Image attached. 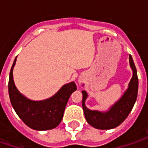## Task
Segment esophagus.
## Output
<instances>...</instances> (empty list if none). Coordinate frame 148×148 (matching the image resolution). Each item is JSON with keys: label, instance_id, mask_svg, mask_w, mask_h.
Returning a JSON list of instances; mask_svg holds the SVG:
<instances>
[{"label": "esophagus", "instance_id": "1", "mask_svg": "<svg viewBox=\"0 0 148 148\" xmlns=\"http://www.w3.org/2000/svg\"><path fill=\"white\" fill-rule=\"evenodd\" d=\"M79 82H81V81H79Z\"/></svg>", "mask_w": 148, "mask_h": 148}]
</instances>
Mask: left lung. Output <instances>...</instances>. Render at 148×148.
<instances>
[{
	"mask_svg": "<svg viewBox=\"0 0 148 148\" xmlns=\"http://www.w3.org/2000/svg\"><path fill=\"white\" fill-rule=\"evenodd\" d=\"M129 64L133 71V77L121 98L116 101L107 111H98L89 110L86 106V99L88 95L82 90V108L86 119L90 125L97 129H112L120 125L131 112L138 90V78L137 69L131 55H129Z\"/></svg>",
	"mask_w": 148,
	"mask_h": 148,
	"instance_id": "1",
	"label": "left lung"
}]
</instances>
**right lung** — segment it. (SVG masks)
<instances>
[{
	"instance_id": "1",
	"label": "right lung",
	"mask_w": 148,
	"mask_h": 148,
	"mask_svg": "<svg viewBox=\"0 0 148 148\" xmlns=\"http://www.w3.org/2000/svg\"><path fill=\"white\" fill-rule=\"evenodd\" d=\"M16 58L10 69L8 84L9 96L14 111L20 119L32 129L43 131L56 128L62 119L70 95L77 90L76 84L74 82L65 84L49 99L38 101L28 99L18 90L13 80Z\"/></svg>"
}]
</instances>
